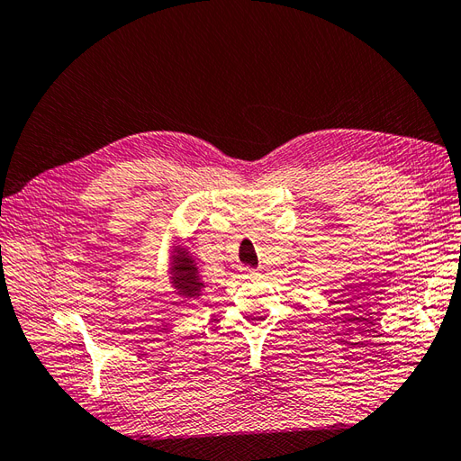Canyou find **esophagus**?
I'll use <instances>...</instances> for the list:
<instances>
[{"mask_svg": "<svg viewBox=\"0 0 461 461\" xmlns=\"http://www.w3.org/2000/svg\"><path fill=\"white\" fill-rule=\"evenodd\" d=\"M241 272H243V277H258L259 276L258 269H251V267H243Z\"/></svg>", "mask_w": 461, "mask_h": 461, "instance_id": "1", "label": "esophagus"}]
</instances>
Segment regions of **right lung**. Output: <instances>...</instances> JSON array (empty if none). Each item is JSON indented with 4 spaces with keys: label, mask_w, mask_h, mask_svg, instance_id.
Returning a JSON list of instances; mask_svg holds the SVG:
<instances>
[{
    "label": "right lung",
    "mask_w": 461,
    "mask_h": 461,
    "mask_svg": "<svg viewBox=\"0 0 461 461\" xmlns=\"http://www.w3.org/2000/svg\"><path fill=\"white\" fill-rule=\"evenodd\" d=\"M174 267H171V276H174V285L177 287L179 295L195 297L200 295L203 282L197 274L195 261L187 254L184 248H176L174 251Z\"/></svg>",
    "instance_id": "add662e5"
}]
</instances>
